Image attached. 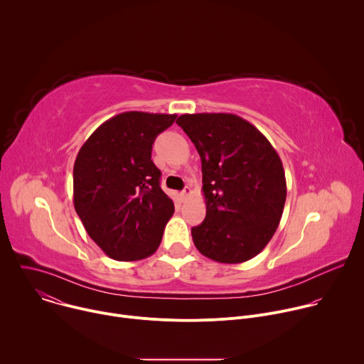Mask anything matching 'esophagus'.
<instances>
[{"label":"esophagus","instance_id":"esophagus-1","mask_svg":"<svg viewBox=\"0 0 364 364\" xmlns=\"http://www.w3.org/2000/svg\"><path fill=\"white\" fill-rule=\"evenodd\" d=\"M190 193H191V188H190L188 186H186V187H184V190L181 191V197H183V198H186Z\"/></svg>","mask_w":364,"mask_h":364}]
</instances>
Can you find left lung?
Masks as SVG:
<instances>
[{"mask_svg": "<svg viewBox=\"0 0 364 364\" xmlns=\"http://www.w3.org/2000/svg\"><path fill=\"white\" fill-rule=\"evenodd\" d=\"M177 124L201 160L205 218L191 229L197 250L220 264L249 261L282 218L287 181L278 152L233 114H184Z\"/></svg>", "mask_w": 364, "mask_h": 364, "instance_id": "8db88e82", "label": "left lung"}]
</instances>
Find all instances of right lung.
I'll return each instance as SVG.
<instances>
[{"label": "right lung", "mask_w": 364, "mask_h": 364, "mask_svg": "<svg viewBox=\"0 0 364 364\" xmlns=\"http://www.w3.org/2000/svg\"><path fill=\"white\" fill-rule=\"evenodd\" d=\"M176 118V114H119L103 122L77 152L75 210L92 240L115 261L151 256L174 213L151 151L157 135Z\"/></svg>", "instance_id": "obj_1"}]
</instances>
